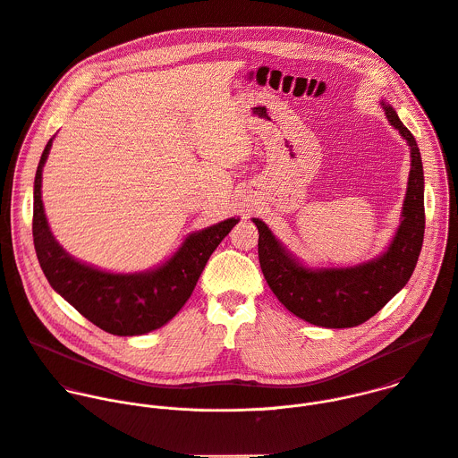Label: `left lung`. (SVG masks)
Masks as SVG:
<instances>
[{"label":"left lung","instance_id":"1","mask_svg":"<svg viewBox=\"0 0 458 458\" xmlns=\"http://www.w3.org/2000/svg\"><path fill=\"white\" fill-rule=\"evenodd\" d=\"M380 105L411 152L401 225L382 255L350 268H306L263 221L253 219L259 230V263L268 286L293 315L322 328H352L371 318L406 286L420 255L426 226L422 157L394 106L384 101Z\"/></svg>","mask_w":458,"mask_h":458}]
</instances>
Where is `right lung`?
Listing matches in <instances>:
<instances>
[{
	"label": "right lung",
	"mask_w": 458,
	"mask_h": 458,
	"mask_svg": "<svg viewBox=\"0 0 458 458\" xmlns=\"http://www.w3.org/2000/svg\"><path fill=\"white\" fill-rule=\"evenodd\" d=\"M52 140L36 170L32 217L34 248L47 281L85 318L112 335L132 337L161 328L184 306L210 255L239 219L232 217L190 233L166 263L154 270L110 274L80 263L54 239L41 201V172Z\"/></svg>",
	"instance_id": "1"
}]
</instances>
